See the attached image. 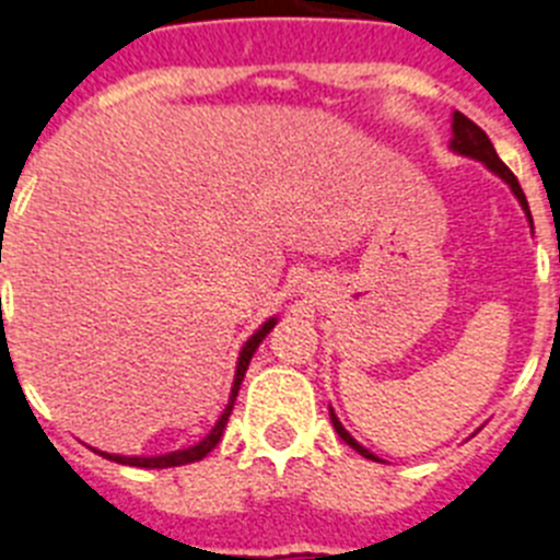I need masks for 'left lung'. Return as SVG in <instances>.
<instances>
[{"mask_svg":"<svg viewBox=\"0 0 560 560\" xmlns=\"http://www.w3.org/2000/svg\"><path fill=\"white\" fill-rule=\"evenodd\" d=\"M452 150H455V153H460V155H468V159L482 161V164H486V167L491 170V173L500 175V178L505 180V184L513 189V195H516V198H518L522 209L527 211V218H530V206H527V198H525V192H522V186H518L516 175H513L511 170L505 167V161H502L500 155H497V150H493V144H491V139H488V136H486V130L477 128V125L471 122V119H468V117H463L460 110H455V114H452ZM530 223H533V220H530ZM331 424H335L337 435H340L342 441L349 443L351 450H357L362 457H368V460H376V457L371 455V452H368L365 446H360V443H357L354 438H351L349 432H346V427H342L340 421H337L335 412H331Z\"/></svg>","mask_w":560,"mask_h":560,"instance_id":"left-lung-1","label":"left lung"}]
</instances>
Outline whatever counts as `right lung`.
I'll use <instances>...</instances> for the list:
<instances>
[{
	"label": "right lung",
	"mask_w": 560,
	"mask_h": 560,
	"mask_svg": "<svg viewBox=\"0 0 560 560\" xmlns=\"http://www.w3.org/2000/svg\"><path fill=\"white\" fill-rule=\"evenodd\" d=\"M273 326H276V317H270L268 324L261 326V329L256 331V335L250 337V340L243 346V351H240V362H236V376H234V387H231L229 407H225L223 416H220V421H218V424H214V430H211L209 435L203 438V441L195 443V446H189V450H180V452H173V455H161V457H122V455H105V452H100V455H105V457H108V460H114V463H122V466H139V468H170V466H184V463L203 460V457L209 455V452L214 450V446H218L220 438H223L225 424H229V416H231V410H234L236 393H240V385H243V376H245V371H248L250 357H254V351L259 349V342L265 340V335H268V331L273 329Z\"/></svg>",
	"instance_id": "add662e5"
}]
</instances>
